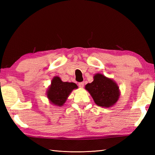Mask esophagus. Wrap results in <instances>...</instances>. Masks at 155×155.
Wrapping results in <instances>:
<instances>
[{"mask_svg": "<svg viewBox=\"0 0 155 155\" xmlns=\"http://www.w3.org/2000/svg\"><path fill=\"white\" fill-rule=\"evenodd\" d=\"M78 87L83 88L84 87V82H81V83H78Z\"/></svg>", "mask_w": 155, "mask_h": 155, "instance_id": "obj_1", "label": "esophagus"}]
</instances>
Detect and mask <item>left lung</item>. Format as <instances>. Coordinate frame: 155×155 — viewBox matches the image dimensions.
<instances>
[{"label":"left lung","instance_id":"left-lung-1","mask_svg":"<svg viewBox=\"0 0 155 155\" xmlns=\"http://www.w3.org/2000/svg\"><path fill=\"white\" fill-rule=\"evenodd\" d=\"M85 88L98 106L110 107L117 103L120 95L117 84L110 78L101 74L94 75V81L88 83Z\"/></svg>","mask_w":155,"mask_h":155}]
</instances>
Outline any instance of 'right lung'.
Listing matches in <instances>:
<instances>
[{"instance_id":"add662e5","label":"right lung","mask_w":155,"mask_h":155,"mask_svg":"<svg viewBox=\"0 0 155 155\" xmlns=\"http://www.w3.org/2000/svg\"><path fill=\"white\" fill-rule=\"evenodd\" d=\"M77 88L75 83L62 82L58 77H55L52 80L51 85L47 91V97L52 104L61 107L71 91Z\"/></svg>"}]
</instances>
